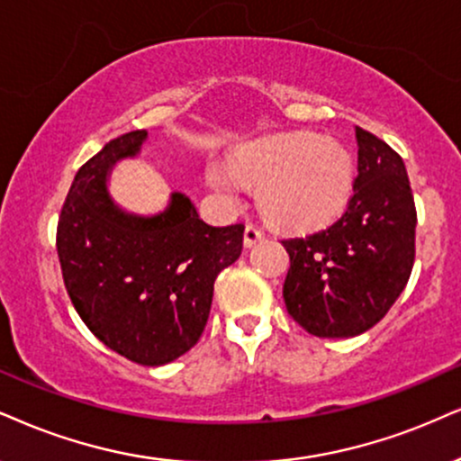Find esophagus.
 Here are the masks:
<instances>
[{"instance_id":"esophagus-1","label":"esophagus","mask_w":461,"mask_h":461,"mask_svg":"<svg viewBox=\"0 0 461 461\" xmlns=\"http://www.w3.org/2000/svg\"><path fill=\"white\" fill-rule=\"evenodd\" d=\"M263 240H265V230L260 229L258 224H254V221L246 224V232H243V243H246L248 248L257 246V243H260Z\"/></svg>"}]
</instances>
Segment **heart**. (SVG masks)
Returning a JSON list of instances; mask_svg holds the SVG:
<instances>
[{"mask_svg":"<svg viewBox=\"0 0 461 461\" xmlns=\"http://www.w3.org/2000/svg\"><path fill=\"white\" fill-rule=\"evenodd\" d=\"M207 181L224 194L260 185V209L286 229H314L333 220L348 203L355 162L338 140L314 132L282 134L237 153L235 167L212 162Z\"/></svg>","mask_w":461,"mask_h":461,"instance_id":"b5f03b06","label":"heart"}]
</instances>
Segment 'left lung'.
Here are the masks:
<instances>
[{"instance_id":"1","label":"left lung","mask_w":461,"mask_h":461,"mask_svg":"<svg viewBox=\"0 0 461 461\" xmlns=\"http://www.w3.org/2000/svg\"><path fill=\"white\" fill-rule=\"evenodd\" d=\"M359 164L344 213L325 229L286 237L288 314L316 338L372 329L404 291L414 265L417 207L400 153L357 128Z\"/></svg>"}]
</instances>
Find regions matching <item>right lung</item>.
I'll use <instances>...</instances> for the list:
<instances>
[{"instance_id": "obj_1", "label": "right lung", "mask_w": 461, "mask_h": 461, "mask_svg": "<svg viewBox=\"0 0 461 461\" xmlns=\"http://www.w3.org/2000/svg\"><path fill=\"white\" fill-rule=\"evenodd\" d=\"M145 136L119 134L78 168L55 246L66 291L89 331L130 361L164 366L201 339L215 277L241 254L243 224L209 226L184 194H173L156 218L119 212L104 190L106 173L134 156Z\"/></svg>"}]
</instances>
